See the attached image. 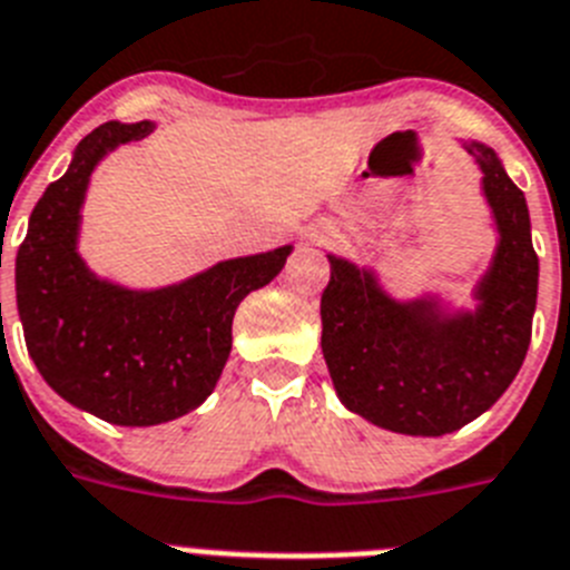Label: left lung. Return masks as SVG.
Returning a JSON list of instances; mask_svg holds the SVG:
<instances>
[{"label": "left lung", "mask_w": 570, "mask_h": 570, "mask_svg": "<svg viewBox=\"0 0 570 570\" xmlns=\"http://www.w3.org/2000/svg\"><path fill=\"white\" fill-rule=\"evenodd\" d=\"M461 147L481 170L495 248L472 286L475 307L438 289L396 298L371 263L327 255L322 351L342 405L411 438H440L481 417L510 389L530 344L539 257L524 194L499 153L478 138Z\"/></svg>", "instance_id": "8db88e82"}]
</instances>
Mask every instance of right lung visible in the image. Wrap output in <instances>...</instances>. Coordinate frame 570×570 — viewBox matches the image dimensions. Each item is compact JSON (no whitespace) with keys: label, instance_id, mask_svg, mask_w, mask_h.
<instances>
[{"label":"right lung","instance_id":"obj_1","mask_svg":"<svg viewBox=\"0 0 570 570\" xmlns=\"http://www.w3.org/2000/svg\"><path fill=\"white\" fill-rule=\"evenodd\" d=\"M153 130L156 121H107L89 132L33 205L17 252L28 356L66 403L115 425H159L199 409L228 362L240 301L275 281L293 255L286 243L150 289L89 269L78 243L92 174Z\"/></svg>","mask_w":570,"mask_h":570}]
</instances>
